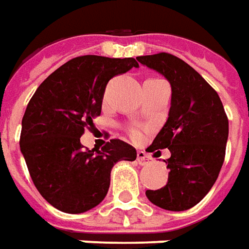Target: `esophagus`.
<instances>
[{
    "label": "esophagus",
    "instance_id": "obj_1",
    "mask_svg": "<svg viewBox=\"0 0 249 249\" xmlns=\"http://www.w3.org/2000/svg\"><path fill=\"white\" fill-rule=\"evenodd\" d=\"M138 162H139V165H147V163L150 162V157H148L144 151H139Z\"/></svg>",
    "mask_w": 249,
    "mask_h": 249
}]
</instances>
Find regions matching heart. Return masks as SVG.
<instances>
[{
    "label": "heart",
    "mask_w": 249,
    "mask_h": 249,
    "mask_svg": "<svg viewBox=\"0 0 249 249\" xmlns=\"http://www.w3.org/2000/svg\"><path fill=\"white\" fill-rule=\"evenodd\" d=\"M131 136L133 139H140L142 138V133H140V131H138V129H132Z\"/></svg>",
    "instance_id": "b5f03b06"
}]
</instances>
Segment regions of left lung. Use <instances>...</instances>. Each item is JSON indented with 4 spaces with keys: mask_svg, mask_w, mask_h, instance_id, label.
<instances>
[{
    "mask_svg": "<svg viewBox=\"0 0 249 249\" xmlns=\"http://www.w3.org/2000/svg\"><path fill=\"white\" fill-rule=\"evenodd\" d=\"M136 60L163 75L172 86V102L166 123L148 153L165 160L169 178L163 188L147 189L148 200L160 209L184 211L209 194L225 160L229 121L217 91L192 67L169 53L140 55Z\"/></svg>",
    "mask_w": 249,
    "mask_h": 249,
    "instance_id": "1",
    "label": "left lung"
}]
</instances>
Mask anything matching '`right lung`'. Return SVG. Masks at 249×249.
<instances>
[{
    "instance_id": "1",
    "label": "right lung",
    "mask_w": 249,
    "mask_h": 249,
    "mask_svg": "<svg viewBox=\"0 0 249 249\" xmlns=\"http://www.w3.org/2000/svg\"><path fill=\"white\" fill-rule=\"evenodd\" d=\"M133 67L139 64L131 57H76L54 71L27 105L20 150L36 189L57 210L94 209L109 191L111 167L136 160V150L120 139L96 151L80 143L84 128L101 114L109 80Z\"/></svg>"
}]
</instances>
